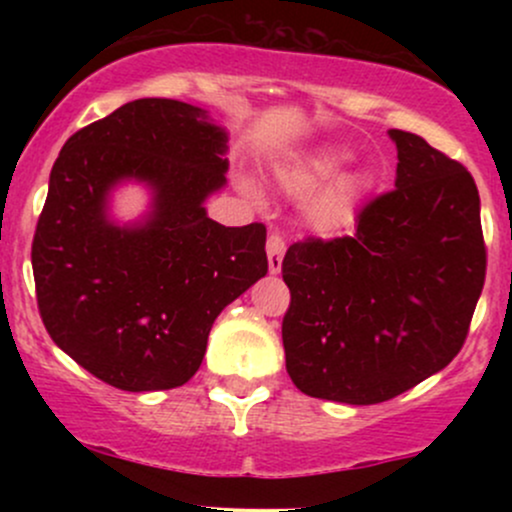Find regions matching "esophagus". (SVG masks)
<instances>
[{
  "mask_svg": "<svg viewBox=\"0 0 512 512\" xmlns=\"http://www.w3.org/2000/svg\"><path fill=\"white\" fill-rule=\"evenodd\" d=\"M284 252H286L284 236H279V233H272V236L267 238V262H269V272H272V274L281 272Z\"/></svg>",
  "mask_w": 512,
  "mask_h": 512,
  "instance_id": "obj_1",
  "label": "esophagus"
}]
</instances>
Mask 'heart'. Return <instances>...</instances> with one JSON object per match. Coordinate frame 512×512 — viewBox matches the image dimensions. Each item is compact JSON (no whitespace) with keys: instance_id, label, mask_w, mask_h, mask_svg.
I'll use <instances>...</instances> for the list:
<instances>
[{"instance_id":"b5f03b06","label":"heart","mask_w":512,"mask_h":512,"mask_svg":"<svg viewBox=\"0 0 512 512\" xmlns=\"http://www.w3.org/2000/svg\"><path fill=\"white\" fill-rule=\"evenodd\" d=\"M346 158H349V154L344 149L322 146V149L310 151V154L281 163L276 168V180L289 195L305 197L334 178L346 163ZM366 185L368 182L363 175H342V178L322 187L305 207V219H308L310 228L317 233H334L349 226L358 202L366 192Z\"/></svg>"}]
</instances>
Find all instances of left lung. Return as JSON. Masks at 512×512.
Instances as JSON below:
<instances>
[{
	"instance_id": "left-lung-1",
	"label": "left lung",
	"mask_w": 512,
	"mask_h": 512,
	"mask_svg": "<svg viewBox=\"0 0 512 512\" xmlns=\"http://www.w3.org/2000/svg\"><path fill=\"white\" fill-rule=\"evenodd\" d=\"M390 137L395 190L361 209L354 236L298 240L281 262L286 370L310 397L378 404L411 390L460 354L484 289L474 178L419 134Z\"/></svg>"
}]
</instances>
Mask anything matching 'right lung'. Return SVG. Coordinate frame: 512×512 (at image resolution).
<instances>
[{"instance_id":"obj_1","label":"right lung","mask_w":512,"mask_h":512,"mask_svg":"<svg viewBox=\"0 0 512 512\" xmlns=\"http://www.w3.org/2000/svg\"><path fill=\"white\" fill-rule=\"evenodd\" d=\"M226 132L170 98H139L67 139L33 236L43 325L103 383L127 392L185 385L211 325L267 274L264 223L226 228L204 199L226 185ZM155 192L150 216L117 227L109 190Z\"/></svg>"}]
</instances>
